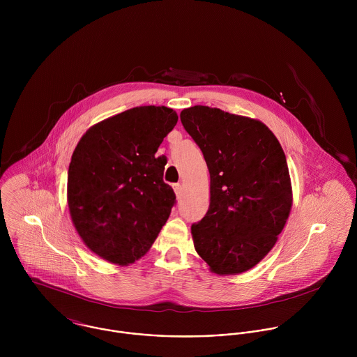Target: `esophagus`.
<instances>
[{"mask_svg": "<svg viewBox=\"0 0 357 357\" xmlns=\"http://www.w3.org/2000/svg\"><path fill=\"white\" fill-rule=\"evenodd\" d=\"M173 190H174L177 198H180V195H181V184H174V185H173Z\"/></svg>", "mask_w": 357, "mask_h": 357, "instance_id": "obj_1", "label": "esophagus"}]
</instances>
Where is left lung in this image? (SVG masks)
Wrapping results in <instances>:
<instances>
[{
    "instance_id": "left-lung-1",
    "label": "left lung",
    "mask_w": 357,
    "mask_h": 357,
    "mask_svg": "<svg viewBox=\"0 0 357 357\" xmlns=\"http://www.w3.org/2000/svg\"><path fill=\"white\" fill-rule=\"evenodd\" d=\"M210 173V204L191 227L197 253L217 275L249 271L271 252L293 194L286 155L262 122L207 105L180 114Z\"/></svg>"
}]
</instances>
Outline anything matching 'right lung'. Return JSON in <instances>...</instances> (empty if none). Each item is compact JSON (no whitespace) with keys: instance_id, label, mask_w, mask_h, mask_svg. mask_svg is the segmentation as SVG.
<instances>
[{"instance_id":"add662e5","label":"right lung","mask_w":357,"mask_h":357,"mask_svg":"<svg viewBox=\"0 0 357 357\" xmlns=\"http://www.w3.org/2000/svg\"><path fill=\"white\" fill-rule=\"evenodd\" d=\"M167 107L142 105L93 125L68 166L67 202L84 243L104 259L128 265L146 255L176 204L155 156L177 123Z\"/></svg>"}]
</instances>
